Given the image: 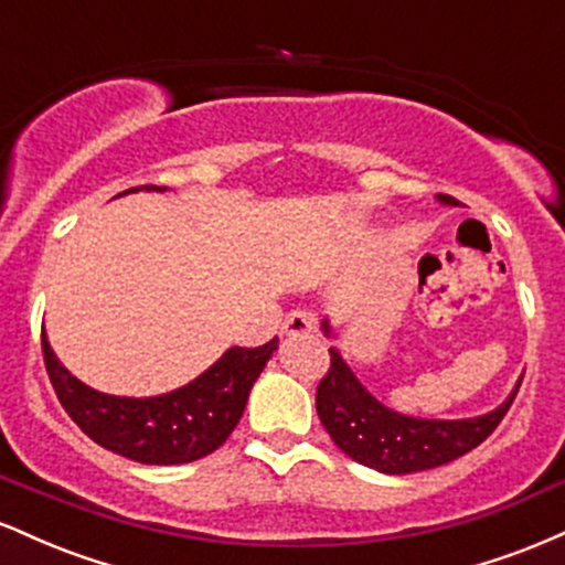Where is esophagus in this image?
<instances>
[{
  "label": "esophagus",
  "mask_w": 565,
  "mask_h": 565,
  "mask_svg": "<svg viewBox=\"0 0 565 565\" xmlns=\"http://www.w3.org/2000/svg\"><path fill=\"white\" fill-rule=\"evenodd\" d=\"M316 332V319L305 310H291L284 321V334L287 337H308Z\"/></svg>",
  "instance_id": "esophagus-1"
}]
</instances>
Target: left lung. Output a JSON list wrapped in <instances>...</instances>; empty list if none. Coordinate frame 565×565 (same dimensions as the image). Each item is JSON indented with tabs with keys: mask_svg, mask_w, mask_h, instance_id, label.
<instances>
[{
	"mask_svg": "<svg viewBox=\"0 0 565 565\" xmlns=\"http://www.w3.org/2000/svg\"><path fill=\"white\" fill-rule=\"evenodd\" d=\"M440 204L457 206L459 201L446 193L436 196ZM323 334L332 337V323L321 321ZM332 353V366L316 391V412L321 425L332 436L337 449L345 451L350 459L366 468L387 472V476H408V472L433 470L440 465L454 462L457 457L483 444L515 401L521 380L518 377L508 398L491 412L465 419H425L408 417L395 412L374 398L361 385L353 369L342 359L337 348Z\"/></svg>",
	"mask_w": 565,
	"mask_h": 565,
	"instance_id": "1",
	"label": "left lung"
}]
</instances>
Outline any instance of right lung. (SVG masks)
<instances>
[{
    "label": "right lung",
    "mask_w": 565,
    "mask_h": 565,
    "mask_svg": "<svg viewBox=\"0 0 565 565\" xmlns=\"http://www.w3.org/2000/svg\"><path fill=\"white\" fill-rule=\"evenodd\" d=\"M132 191L140 188L125 193ZM146 191L167 188L146 185ZM276 350L278 337L260 348H228L206 372L178 391L127 398L100 393L76 380L57 361L42 329L44 366L68 417L97 446L142 465H185L220 449L242 419L252 385Z\"/></svg>",
    "instance_id": "obj_1"
}]
</instances>
